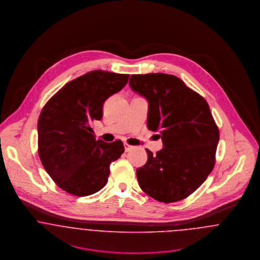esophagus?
<instances>
[{
	"label": "esophagus",
	"instance_id": "1",
	"mask_svg": "<svg viewBox=\"0 0 260 260\" xmlns=\"http://www.w3.org/2000/svg\"><path fill=\"white\" fill-rule=\"evenodd\" d=\"M124 148H125V151H129V150L134 149L133 146H130V145H128V144H124Z\"/></svg>",
	"mask_w": 260,
	"mask_h": 260
}]
</instances>
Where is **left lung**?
Returning a JSON list of instances; mask_svg holds the SVG:
<instances>
[{"instance_id": "1", "label": "left lung", "mask_w": 260, "mask_h": 260, "mask_svg": "<svg viewBox=\"0 0 260 260\" xmlns=\"http://www.w3.org/2000/svg\"><path fill=\"white\" fill-rule=\"evenodd\" d=\"M129 85L149 102L147 126L164 143L156 154L146 149L148 161L136 171L139 185L161 203L184 200L215 164L219 130L208 104L170 74H133Z\"/></svg>"}]
</instances>
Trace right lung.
I'll return each mask as SVG.
<instances>
[{
	"instance_id": "add662e5",
	"label": "right lung",
	"mask_w": 260,
	"mask_h": 260,
	"mask_svg": "<svg viewBox=\"0 0 260 260\" xmlns=\"http://www.w3.org/2000/svg\"><path fill=\"white\" fill-rule=\"evenodd\" d=\"M128 78L129 74L90 71L67 83L43 108L38 152L45 170L63 191L86 197L108 183L110 164L123 153V143L96 141L90 125L102 119L104 103Z\"/></svg>"
}]
</instances>
